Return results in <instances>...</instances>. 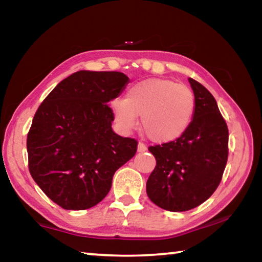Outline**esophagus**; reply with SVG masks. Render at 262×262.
Returning <instances> with one entry per match:
<instances>
[{"label":"esophagus","mask_w":262,"mask_h":262,"mask_svg":"<svg viewBox=\"0 0 262 262\" xmlns=\"http://www.w3.org/2000/svg\"><path fill=\"white\" fill-rule=\"evenodd\" d=\"M145 150H147V145L142 143V142H140V143L137 144V151H139V152H144Z\"/></svg>","instance_id":"esophagus-1"}]
</instances>
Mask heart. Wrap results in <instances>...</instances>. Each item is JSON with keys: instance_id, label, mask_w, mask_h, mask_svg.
Segmentation results:
<instances>
[{"instance_id": "1", "label": "heart", "mask_w": 262, "mask_h": 262, "mask_svg": "<svg viewBox=\"0 0 262 262\" xmlns=\"http://www.w3.org/2000/svg\"><path fill=\"white\" fill-rule=\"evenodd\" d=\"M114 122L122 134L141 127L156 143H170L188 129L195 111V98L189 88L171 79L147 78L128 89L125 98L110 104Z\"/></svg>"}]
</instances>
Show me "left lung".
Listing matches in <instances>:
<instances>
[{"mask_svg":"<svg viewBox=\"0 0 262 262\" xmlns=\"http://www.w3.org/2000/svg\"><path fill=\"white\" fill-rule=\"evenodd\" d=\"M195 111L188 129L170 143L149 147L156 167L147 181V194L168 211H186L211 196L228 161L229 130L214 97L188 78Z\"/></svg>","mask_w":262,"mask_h":262,"instance_id":"1","label":"left lung"}]
</instances>
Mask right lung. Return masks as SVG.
I'll return each instance as SVG.
<instances>
[{
    "mask_svg": "<svg viewBox=\"0 0 262 262\" xmlns=\"http://www.w3.org/2000/svg\"><path fill=\"white\" fill-rule=\"evenodd\" d=\"M128 83L123 73L79 70L57 84L35 112L26 141L30 173L63 209L99 203L115 171L136 154L134 139L113 132L107 106Z\"/></svg>",
    "mask_w": 262,
    "mask_h": 262,
    "instance_id": "1",
    "label": "right lung"
}]
</instances>
